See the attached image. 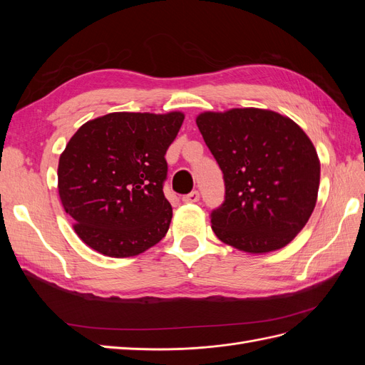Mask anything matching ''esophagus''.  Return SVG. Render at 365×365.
<instances>
[{
  "label": "esophagus",
  "mask_w": 365,
  "mask_h": 365,
  "mask_svg": "<svg viewBox=\"0 0 365 365\" xmlns=\"http://www.w3.org/2000/svg\"><path fill=\"white\" fill-rule=\"evenodd\" d=\"M182 201H184L185 204H193V202H197V201H200V192H197V190H193V192H190L189 195H184V196H182Z\"/></svg>",
  "instance_id": "obj_1"
}]
</instances>
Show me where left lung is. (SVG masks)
<instances>
[{
  "mask_svg": "<svg viewBox=\"0 0 365 365\" xmlns=\"http://www.w3.org/2000/svg\"><path fill=\"white\" fill-rule=\"evenodd\" d=\"M225 181V201L212 213L219 240L267 254L289 244L311 217L319 158L289 117L269 109L233 108L196 117Z\"/></svg>",
  "mask_w": 365,
  "mask_h": 365,
  "instance_id": "left-lung-1",
  "label": "left lung"
}]
</instances>
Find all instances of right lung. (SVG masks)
I'll list each match as a JSON object with an SVG mask.
<instances>
[{
    "mask_svg": "<svg viewBox=\"0 0 365 365\" xmlns=\"http://www.w3.org/2000/svg\"><path fill=\"white\" fill-rule=\"evenodd\" d=\"M182 121L181 111L111 113L77 129L61 153L58 190L83 244L121 259L165 236L172 205L163 192L164 155Z\"/></svg>",
    "mask_w": 365,
    "mask_h": 365,
    "instance_id": "right-lung-1",
    "label": "right lung"
}]
</instances>
